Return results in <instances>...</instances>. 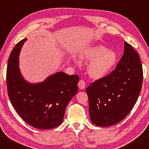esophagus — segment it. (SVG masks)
Segmentation results:
<instances>
[{"instance_id":"34e87169","label":"esophagus","mask_w":149,"mask_h":149,"mask_svg":"<svg viewBox=\"0 0 149 149\" xmlns=\"http://www.w3.org/2000/svg\"><path fill=\"white\" fill-rule=\"evenodd\" d=\"M77 85H78V87L80 88V89H84L85 87H86V83H85L84 81H83V80H80V81H79Z\"/></svg>"}]
</instances>
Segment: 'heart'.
Masks as SVG:
<instances>
[{"label":"heart","mask_w":149,"mask_h":149,"mask_svg":"<svg viewBox=\"0 0 149 149\" xmlns=\"http://www.w3.org/2000/svg\"><path fill=\"white\" fill-rule=\"evenodd\" d=\"M81 57L86 60H92L87 67L91 77L100 79L105 77L115 68L118 56L115 51L107 49L102 45L87 47L81 54Z\"/></svg>","instance_id":"heart-1"}]
</instances>
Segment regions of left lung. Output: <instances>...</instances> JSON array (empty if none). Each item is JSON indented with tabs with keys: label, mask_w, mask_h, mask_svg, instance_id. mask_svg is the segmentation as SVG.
Masks as SVG:
<instances>
[{
	"label": "left lung",
	"mask_w": 149,
	"mask_h": 149,
	"mask_svg": "<svg viewBox=\"0 0 149 149\" xmlns=\"http://www.w3.org/2000/svg\"><path fill=\"white\" fill-rule=\"evenodd\" d=\"M142 81L139 55L124 42V54L115 70L86 89L91 122L97 126L108 127L121 121L136 103Z\"/></svg>",
	"instance_id": "1"
}]
</instances>
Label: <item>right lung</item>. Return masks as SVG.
Listing matches in <instances>:
<instances>
[{
  "instance_id": "add662e5",
  "label": "right lung",
  "mask_w": 149,
  "mask_h": 149,
  "mask_svg": "<svg viewBox=\"0 0 149 149\" xmlns=\"http://www.w3.org/2000/svg\"><path fill=\"white\" fill-rule=\"evenodd\" d=\"M26 38L13 48L9 56L6 81L10 101L19 116L40 130L56 127L63 122L66 107L78 91L77 75L63 72L49 76L42 82L32 84L22 77L19 54Z\"/></svg>"
}]
</instances>
